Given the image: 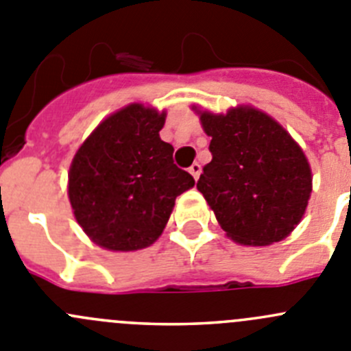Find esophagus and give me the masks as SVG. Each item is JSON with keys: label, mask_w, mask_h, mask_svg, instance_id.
<instances>
[{"label": "esophagus", "mask_w": 351, "mask_h": 351, "mask_svg": "<svg viewBox=\"0 0 351 351\" xmlns=\"http://www.w3.org/2000/svg\"><path fill=\"white\" fill-rule=\"evenodd\" d=\"M189 171H190V175L193 176V178H195V180L199 178V175H200V165H199V162H193V165L189 168Z\"/></svg>", "instance_id": "esophagus-1"}]
</instances>
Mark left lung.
Returning a JSON list of instances; mask_svg holds the SVG:
<instances>
[{
	"label": "left lung",
	"mask_w": 351,
	"mask_h": 351,
	"mask_svg": "<svg viewBox=\"0 0 351 351\" xmlns=\"http://www.w3.org/2000/svg\"><path fill=\"white\" fill-rule=\"evenodd\" d=\"M197 113L213 154L197 189L221 228L241 245L262 247L287 238L312 192V171L300 145L255 108Z\"/></svg>",
	"instance_id": "8db88e82"
}]
</instances>
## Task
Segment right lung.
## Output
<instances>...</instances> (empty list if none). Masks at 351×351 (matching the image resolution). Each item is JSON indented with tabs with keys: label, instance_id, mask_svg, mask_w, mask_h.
Instances as JSON below:
<instances>
[{
	"label": "right lung",
	"instance_id": "1",
	"mask_svg": "<svg viewBox=\"0 0 351 351\" xmlns=\"http://www.w3.org/2000/svg\"><path fill=\"white\" fill-rule=\"evenodd\" d=\"M165 120V111L130 104L97 125L71 161L68 197L75 219L106 250L154 243L176 197L195 185L173 162V145L159 137Z\"/></svg>",
	"mask_w": 351,
	"mask_h": 351
}]
</instances>
